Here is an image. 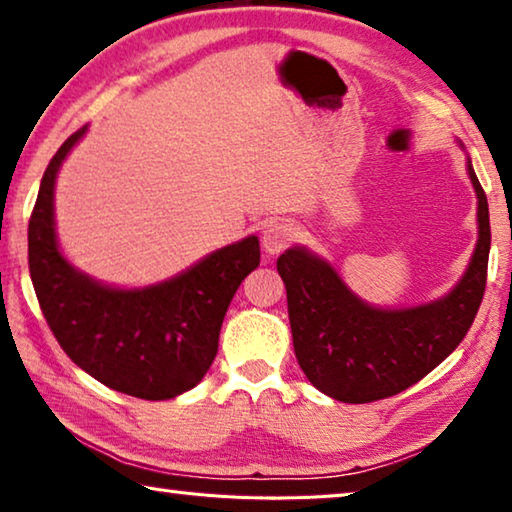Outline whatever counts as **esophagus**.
<instances>
[{
	"mask_svg": "<svg viewBox=\"0 0 512 512\" xmlns=\"http://www.w3.org/2000/svg\"><path fill=\"white\" fill-rule=\"evenodd\" d=\"M296 228H293L291 223H284V221H275L268 225L264 230V237H262V246L268 255H280L284 248L291 246L293 241H296Z\"/></svg>",
	"mask_w": 512,
	"mask_h": 512,
	"instance_id": "esophagus-1",
	"label": "esophagus"
}]
</instances>
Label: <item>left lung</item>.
<instances>
[{"label": "left lung", "mask_w": 512, "mask_h": 512, "mask_svg": "<svg viewBox=\"0 0 512 512\" xmlns=\"http://www.w3.org/2000/svg\"><path fill=\"white\" fill-rule=\"evenodd\" d=\"M467 176L476 192L479 239L463 277L443 298L415 307H375L309 248L293 246L277 257L293 350L320 393L348 404L384 400L429 375L465 339L481 307L490 255L488 198L470 155Z\"/></svg>", "instance_id": "obj_1"}]
</instances>
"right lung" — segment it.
I'll return each instance as SVG.
<instances>
[{
    "label": "right lung",
    "instance_id": "1",
    "mask_svg": "<svg viewBox=\"0 0 512 512\" xmlns=\"http://www.w3.org/2000/svg\"><path fill=\"white\" fill-rule=\"evenodd\" d=\"M85 133L88 126L69 135L42 176L29 221L33 289L76 366L112 391L171 400L210 370L230 300L259 266V239L250 235L223 246L149 287H112L79 271L58 246L54 192L60 167Z\"/></svg>",
    "mask_w": 512,
    "mask_h": 512
}]
</instances>
